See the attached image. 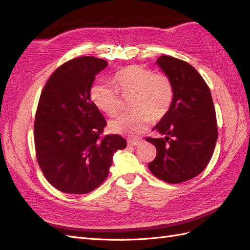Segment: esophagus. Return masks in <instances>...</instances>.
I'll return each instance as SVG.
<instances>
[{
  "mask_svg": "<svg viewBox=\"0 0 250 250\" xmlns=\"http://www.w3.org/2000/svg\"><path fill=\"white\" fill-rule=\"evenodd\" d=\"M142 143H143V141H141V140H129L128 141V146H132V147L140 146Z\"/></svg>",
  "mask_w": 250,
  "mask_h": 250,
  "instance_id": "34e87169",
  "label": "esophagus"
}]
</instances>
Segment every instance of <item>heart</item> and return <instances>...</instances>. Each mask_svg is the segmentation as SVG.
Here are the masks:
<instances>
[{
	"instance_id": "b5f03b06",
	"label": "heart",
	"mask_w": 250,
	"mask_h": 250,
	"mask_svg": "<svg viewBox=\"0 0 250 250\" xmlns=\"http://www.w3.org/2000/svg\"><path fill=\"white\" fill-rule=\"evenodd\" d=\"M113 85L97 83L90 89V99L98 108L115 116L122 108L119 94L125 98L132 95L130 107L133 110L110 121L109 128L115 133L138 137L152 120H161L167 115L173 102L174 87L168 75L141 65H129L119 71L113 77Z\"/></svg>"
}]
</instances>
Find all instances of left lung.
I'll list each match as a JSON object with an SVG mask.
<instances>
[{
	"label": "left lung",
	"instance_id": "1",
	"mask_svg": "<svg viewBox=\"0 0 250 250\" xmlns=\"http://www.w3.org/2000/svg\"><path fill=\"white\" fill-rule=\"evenodd\" d=\"M156 63L170 77L174 98L169 111L153 130L165 138H147L156 148L148 167L169 184L192 179L206 169L218 139L210 90L201 75L184 60L162 55Z\"/></svg>",
	"mask_w": 250,
	"mask_h": 250
}]
</instances>
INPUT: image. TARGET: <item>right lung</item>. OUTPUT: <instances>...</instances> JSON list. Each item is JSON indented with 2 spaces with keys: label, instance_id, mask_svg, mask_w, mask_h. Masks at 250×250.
Returning <instances> with one entry per match:
<instances>
[{
  "label": "right lung",
  "instance_id": "right-lung-1",
  "mask_svg": "<svg viewBox=\"0 0 250 250\" xmlns=\"http://www.w3.org/2000/svg\"><path fill=\"white\" fill-rule=\"evenodd\" d=\"M106 60L73 58L55 70L40 97L35 113L36 160L57 190L86 194L106 179L112 155L127 143L119 134L101 137L107 125L90 100L96 75Z\"/></svg>",
  "mask_w": 250,
  "mask_h": 250
}]
</instances>
